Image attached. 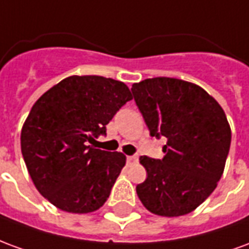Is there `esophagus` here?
<instances>
[{
  "instance_id": "1",
  "label": "esophagus",
  "mask_w": 249,
  "mask_h": 249,
  "mask_svg": "<svg viewBox=\"0 0 249 249\" xmlns=\"http://www.w3.org/2000/svg\"><path fill=\"white\" fill-rule=\"evenodd\" d=\"M126 161H128V164H133V162H137V161H139V156H137V155H133V156H128V157H126Z\"/></svg>"
}]
</instances>
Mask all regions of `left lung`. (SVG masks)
Segmentation results:
<instances>
[{
  "label": "left lung",
  "mask_w": 249,
  "mask_h": 249,
  "mask_svg": "<svg viewBox=\"0 0 249 249\" xmlns=\"http://www.w3.org/2000/svg\"><path fill=\"white\" fill-rule=\"evenodd\" d=\"M132 93L152 137L168 140L161 160L140 157L148 176L136 187L137 196L159 216L189 213L224 172L231 146L224 110L203 88L178 78H146Z\"/></svg>",
  "instance_id": "left-lung-1"
}]
</instances>
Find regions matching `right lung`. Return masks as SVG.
<instances>
[{"mask_svg": "<svg viewBox=\"0 0 249 249\" xmlns=\"http://www.w3.org/2000/svg\"><path fill=\"white\" fill-rule=\"evenodd\" d=\"M130 100L124 82L71 76L32 107L21 130V152L37 191L54 207L89 213L107 201L126 157L88 142L107 135V124Z\"/></svg>", "mask_w": 249, "mask_h": 249, "instance_id": "1", "label": "right lung"}]
</instances>
